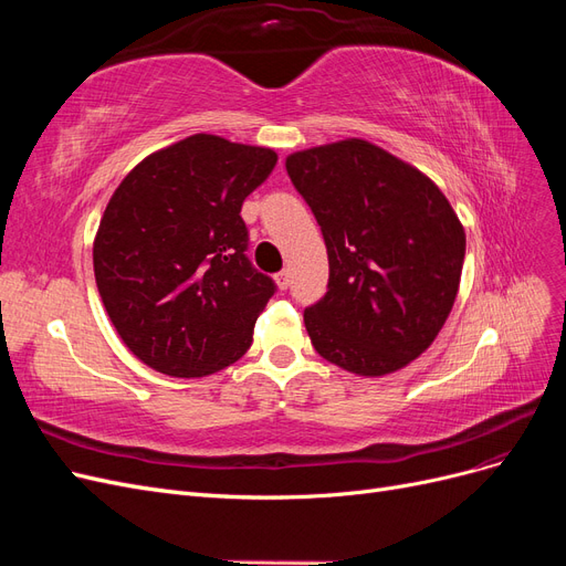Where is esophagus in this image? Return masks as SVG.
<instances>
[{
    "label": "esophagus",
    "mask_w": 566,
    "mask_h": 566,
    "mask_svg": "<svg viewBox=\"0 0 566 566\" xmlns=\"http://www.w3.org/2000/svg\"><path fill=\"white\" fill-rule=\"evenodd\" d=\"M276 285H279V290H287V285H290V271L287 269L276 273Z\"/></svg>",
    "instance_id": "34e87169"
}]
</instances>
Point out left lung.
<instances>
[{"mask_svg": "<svg viewBox=\"0 0 566 566\" xmlns=\"http://www.w3.org/2000/svg\"><path fill=\"white\" fill-rule=\"evenodd\" d=\"M328 250V293L304 310L314 349L378 378L418 358L458 295L465 229L420 169L364 139L287 156Z\"/></svg>", "mask_w": 566, "mask_h": 566, "instance_id": "obj_1", "label": "left lung"}]
</instances>
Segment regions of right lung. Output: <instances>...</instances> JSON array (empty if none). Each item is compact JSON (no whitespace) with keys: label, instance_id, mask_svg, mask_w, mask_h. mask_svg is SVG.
Masks as SVG:
<instances>
[{"label":"right lung","instance_id":"add662e5","mask_svg":"<svg viewBox=\"0 0 566 566\" xmlns=\"http://www.w3.org/2000/svg\"><path fill=\"white\" fill-rule=\"evenodd\" d=\"M279 156L214 134L150 153L115 188L94 238V276L127 349L172 378L235 364L276 293L248 260L243 200Z\"/></svg>","mask_w":566,"mask_h":566}]
</instances>
